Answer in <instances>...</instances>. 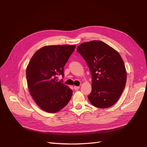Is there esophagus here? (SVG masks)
I'll return each mask as SVG.
<instances>
[{"instance_id": "34e87169", "label": "esophagus", "mask_w": 147, "mask_h": 147, "mask_svg": "<svg viewBox=\"0 0 147 147\" xmlns=\"http://www.w3.org/2000/svg\"><path fill=\"white\" fill-rule=\"evenodd\" d=\"M74 90H79V88H80V86H75L74 87Z\"/></svg>"}]
</instances>
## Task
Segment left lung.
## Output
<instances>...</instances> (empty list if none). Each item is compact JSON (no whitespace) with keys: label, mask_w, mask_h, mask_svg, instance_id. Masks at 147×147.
<instances>
[{"label":"left lung","mask_w":147,"mask_h":147,"mask_svg":"<svg viewBox=\"0 0 147 147\" xmlns=\"http://www.w3.org/2000/svg\"><path fill=\"white\" fill-rule=\"evenodd\" d=\"M77 50L86 62L92 75V91L88 95L91 104L100 109L113 105L126 83V70L121 56L99 40L82 43Z\"/></svg>","instance_id":"obj_1"}]
</instances>
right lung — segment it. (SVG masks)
Wrapping results in <instances>:
<instances>
[{
  "label": "right lung",
  "mask_w": 147,
  "mask_h": 147,
  "mask_svg": "<svg viewBox=\"0 0 147 147\" xmlns=\"http://www.w3.org/2000/svg\"><path fill=\"white\" fill-rule=\"evenodd\" d=\"M76 45L45 46L34 53L26 69L29 93L43 110L56 113L68 104L72 90L57 76L64 77V67Z\"/></svg>",
  "instance_id": "right-lung-1"
}]
</instances>
